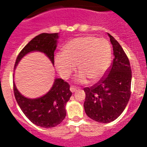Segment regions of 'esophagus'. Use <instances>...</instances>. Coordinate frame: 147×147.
Here are the masks:
<instances>
[{"mask_svg":"<svg viewBox=\"0 0 147 147\" xmlns=\"http://www.w3.org/2000/svg\"><path fill=\"white\" fill-rule=\"evenodd\" d=\"M70 90H71V91L72 92V93H74V92H75L76 90V88L74 86H71V88H70Z\"/></svg>","mask_w":147,"mask_h":147,"instance_id":"1","label":"esophagus"}]
</instances>
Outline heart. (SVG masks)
<instances>
[{
  "label": "heart",
  "mask_w": 147,
  "mask_h": 147,
  "mask_svg": "<svg viewBox=\"0 0 147 147\" xmlns=\"http://www.w3.org/2000/svg\"><path fill=\"white\" fill-rule=\"evenodd\" d=\"M112 58V47L105 38L85 36L73 39L64 48V53L56 55L55 65L63 78L69 77L77 65L80 72L76 81L85 83L99 80L108 71Z\"/></svg>",
  "instance_id": "b5f03b06"
}]
</instances>
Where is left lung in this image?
<instances>
[{
    "instance_id": "obj_1",
    "label": "left lung",
    "mask_w": 147,
    "mask_h": 147,
    "mask_svg": "<svg viewBox=\"0 0 147 147\" xmlns=\"http://www.w3.org/2000/svg\"><path fill=\"white\" fill-rule=\"evenodd\" d=\"M113 45L114 59L107 74L99 82L84 88V108L87 115L100 123L115 120L123 113L131 95L132 71L124 51L108 34Z\"/></svg>"
}]
</instances>
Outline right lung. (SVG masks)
I'll return each instance as SVG.
<instances>
[{"instance_id": "right-lung-1", "label": "right lung", "mask_w": 147, "mask_h": 147, "mask_svg": "<svg viewBox=\"0 0 147 147\" xmlns=\"http://www.w3.org/2000/svg\"><path fill=\"white\" fill-rule=\"evenodd\" d=\"M58 37V33H42L36 36L19 53L15 68L26 54L35 51L45 54L54 65V54ZM13 88L19 107L33 124L39 127L51 128L60 124L65 118V105L72 95L70 85L67 82L62 79H56L50 90L37 98H28L23 96L18 90L14 82Z\"/></svg>"}]
</instances>
